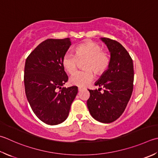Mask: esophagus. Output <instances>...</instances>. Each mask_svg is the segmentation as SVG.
I'll use <instances>...</instances> for the list:
<instances>
[{"mask_svg":"<svg viewBox=\"0 0 158 158\" xmlns=\"http://www.w3.org/2000/svg\"><path fill=\"white\" fill-rule=\"evenodd\" d=\"M83 89H84V88H81V87H79V88H78L79 92H81V91L83 90Z\"/></svg>","mask_w":158,"mask_h":158,"instance_id":"obj_1","label":"esophagus"}]
</instances>
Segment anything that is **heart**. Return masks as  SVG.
I'll return each mask as SVG.
<instances>
[{"mask_svg":"<svg viewBox=\"0 0 158 158\" xmlns=\"http://www.w3.org/2000/svg\"><path fill=\"white\" fill-rule=\"evenodd\" d=\"M86 60L84 64L85 71H78L70 77L71 85L85 87L90 83L96 75H101L110 66V57L106 52L102 51L101 46L92 41L85 42L75 48V55L66 52L62 59V66L68 73L75 72L79 60Z\"/></svg>","mask_w":158,"mask_h":158,"instance_id":"1","label":"heart"}]
</instances>
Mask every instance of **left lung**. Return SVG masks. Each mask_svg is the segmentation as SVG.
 <instances>
[{
    "label": "left lung",
    "instance_id": "left-lung-1",
    "mask_svg": "<svg viewBox=\"0 0 158 158\" xmlns=\"http://www.w3.org/2000/svg\"><path fill=\"white\" fill-rule=\"evenodd\" d=\"M110 52V62L95 85L98 89H88L90 94L87 106L91 116L97 121L110 123L122 115L133 92L134 64L129 52L115 40L101 38ZM101 87L104 92H99Z\"/></svg>",
    "mask_w": 158,
    "mask_h": 158
}]
</instances>
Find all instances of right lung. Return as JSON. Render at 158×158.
I'll use <instances>...</instances> for the list:
<instances>
[{
	"instance_id": "right-lung-1",
	"label": "right lung",
	"mask_w": 158,
	"mask_h": 158,
	"mask_svg": "<svg viewBox=\"0 0 158 158\" xmlns=\"http://www.w3.org/2000/svg\"><path fill=\"white\" fill-rule=\"evenodd\" d=\"M71 45L70 38L48 39L27 58L24 82L33 112L46 124L58 125L69 116L78 88H61L68 77L62 59ZM58 89H61L58 91Z\"/></svg>"
}]
</instances>
